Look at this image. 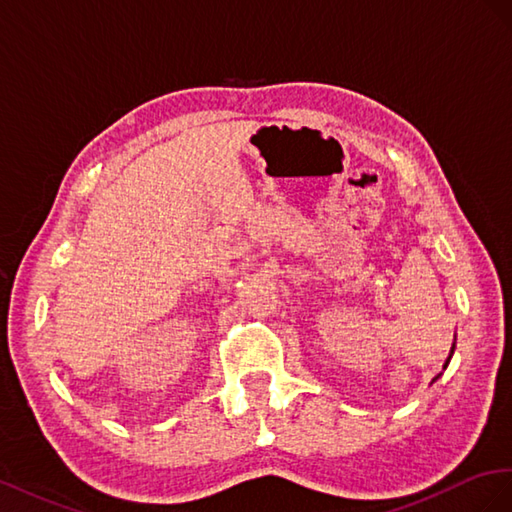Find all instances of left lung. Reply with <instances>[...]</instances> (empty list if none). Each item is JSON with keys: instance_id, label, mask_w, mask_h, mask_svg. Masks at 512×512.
Wrapping results in <instances>:
<instances>
[{"instance_id": "obj_1", "label": "left lung", "mask_w": 512, "mask_h": 512, "mask_svg": "<svg viewBox=\"0 0 512 512\" xmlns=\"http://www.w3.org/2000/svg\"><path fill=\"white\" fill-rule=\"evenodd\" d=\"M455 343H457V337H455ZM455 343H452V347H450V354H448V358H446V362H444V371H446V367H448V362H450L452 354H455V347H457ZM440 377H442V373H437V375L433 377V382H437V379H440ZM433 382H431V384H433Z\"/></svg>"}]
</instances>
